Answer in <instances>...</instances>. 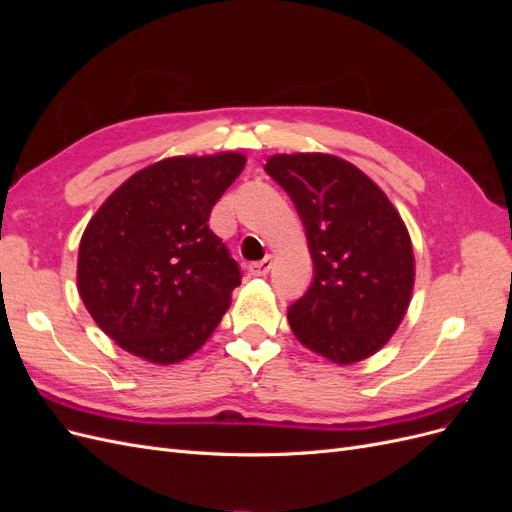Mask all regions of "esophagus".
<instances>
[{
    "mask_svg": "<svg viewBox=\"0 0 512 512\" xmlns=\"http://www.w3.org/2000/svg\"><path fill=\"white\" fill-rule=\"evenodd\" d=\"M271 265H273L271 256H267L258 262H250V265H247V271H250V275H254V277H262L271 271Z\"/></svg>",
    "mask_w": 512,
    "mask_h": 512,
    "instance_id": "obj_1",
    "label": "esophagus"
}]
</instances>
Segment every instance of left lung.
Returning a JSON list of instances; mask_svg holds the SVG:
<instances>
[{
    "mask_svg": "<svg viewBox=\"0 0 512 512\" xmlns=\"http://www.w3.org/2000/svg\"><path fill=\"white\" fill-rule=\"evenodd\" d=\"M280 183L305 226L314 282L288 307L299 342L350 365L378 352L404 318L414 286L412 241L378 185L324 153L273 156Z\"/></svg>",
    "mask_w": 512,
    "mask_h": 512,
    "instance_id": "8db88e82",
    "label": "left lung"
}]
</instances>
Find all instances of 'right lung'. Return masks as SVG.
<instances>
[{
  "instance_id": "obj_1",
  "label": "right lung",
  "mask_w": 512,
  "mask_h": 512,
  "mask_svg": "<svg viewBox=\"0 0 512 512\" xmlns=\"http://www.w3.org/2000/svg\"><path fill=\"white\" fill-rule=\"evenodd\" d=\"M243 166L232 151L156 162L121 183L87 224L79 294L123 350L179 363L220 324L241 271L209 215Z\"/></svg>"
}]
</instances>
